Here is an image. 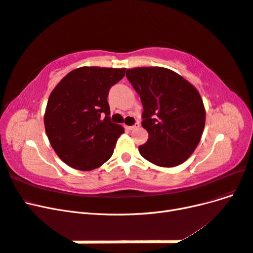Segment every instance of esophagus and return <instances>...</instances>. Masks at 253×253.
<instances>
[{
    "mask_svg": "<svg viewBox=\"0 0 253 253\" xmlns=\"http://www.w3.org/2000/svg\"><path fill=\"white\" fill-rule=\"evenodd\" d=\"M139 127V124H136V125H134V126H127V128L129 129V131H134V129H136V128H138Z\"/></svg>",
    "mask_w": 253,
    "mask_h": 253,
    "instance_id": "obj_1",
    "label": "esophagus"
}]
</instances>
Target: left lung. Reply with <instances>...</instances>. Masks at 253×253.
I'll return each instance as SVG.
<instances>
[{
  "label": "left lung",
  "instance_id": "8db88e82",
  "mask_svg": "<svg viewBox=\"0 0 253 253\" xmlns=\"http://www.w3.org/2000/svg\"><path fill=\"white\" fill-rule=\"evenodd\" d=\"M126 78L143 105L141 126L149 139L139 145L140 155L158 167H176L191 156L200 143L206 110L198 90L177 73L165 67H135Z\"/></svg>",
  "mask_w": 253,
  "mask_h": 253
}]
</instances>
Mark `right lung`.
<instances>
[{"label":"right lung","instance_id":"add662e5","mask_svg":"<svg viewBox=\"0 0 253 253\" xmlns=\"http://www.w3.org/2000/svg\"><path fill=\"white\" fill-rule=\"evenodd\" d=\"M125 73L126 68L82 66L50 93L45 132L59 158L74 169H97L113 155L125 128L111 121L108 95Z\"/></svg>","mask_w":253,"mask_h":253}]
</instances>
